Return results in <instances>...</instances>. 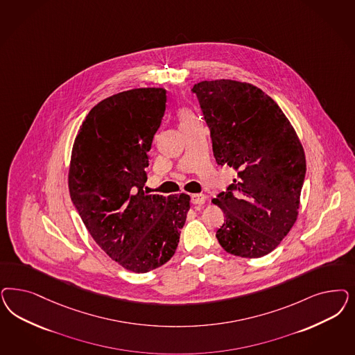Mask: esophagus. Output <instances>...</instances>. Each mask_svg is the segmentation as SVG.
Returning a JSON list of instances; mask_svg holds the SVG:
<instances>
[{"instance_id":"34e87169","label":"esophagus","mask_w":355,"mask_h":355,"mask_svg":"<svg viewBox=\"0 0 355 355\" xmlns=\"http://www.w3.org/2000/svg\"><path fill=\"white\" fill-rule=\"evenodd\" d=\"M205 195H191V202L193 205H202V204H205Z\"/></svg>"}]
</instances>
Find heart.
Segmentation results:
<instances>
[{
    "instance_id": "obj_1",
    "label": "heart",
    "mask_w": 355,
    "mask_h": 355,
    "mask_svg": "<svg viewBox=\"0 0 355 355\" xmlns=\"http://www.w3.org/2000/svg\"><path fill=\"white\" fill-rule=\"evenodd\" d=\"M192 120H195V116L191 114L189 111H187V110H184L180 112V121L182 123H187V121H192Z\"/></svg>"
}]
</instances>
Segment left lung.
I'll return each mask as SVG.
<instances>
[{
	"label": "left lung",
	"instance_id": "left-lung-1",
	"mask_svg": "<svg viewBox=\"0 0 355 355\" xmlns=\"http://www.w3.org/2000/svg\"><path fill=\"white\" fill-rule=\"evenodd\" d=\"M210 129L214 158L238 172L213 204L225 213L219 244L256 259L275 250L295 223L306 157L294 128L263 90L238 80L193 86Z\"/></svg>",
	"mask_w": 355,
	"mask_h": 355
}]
</instances>
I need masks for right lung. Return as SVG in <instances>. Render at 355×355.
Returning a JSON list of instances; mask_svg holds the SVG:
<instances>
[{
    "label": "right lung",
    "mask_w": 355,
    "mask_h": 355,
    "mask_svg": "<svg viewBox=\"0 0 355 355\" xmlns=\"http://www.w3.org/2000/svg\"><path fill=\"white\" fill-rule=\"evenodd\" d=\"M164 89H135L96 104L80 128L69 192L86 229L112 260L146 273L178 248L191 197L145 191L148 153L166 111Z\"/></svg>",
    "instance_id": "1"
}]
</instances>
